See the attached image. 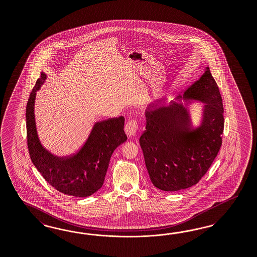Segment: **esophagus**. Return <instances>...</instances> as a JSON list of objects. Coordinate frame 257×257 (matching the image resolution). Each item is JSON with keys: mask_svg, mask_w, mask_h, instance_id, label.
I'll return each mask as SVG.
<instances>
[{"mask_svg": "<svg viewBox=\"0 0 257 257\" xmlns=\"http://www.w3.org/2000/svg\"><path fill=\"white\" fill-rule=\"evenodd\" d=\"M138 128H139V124H138V121L136 119L129 120L125 125V133L129 138L134 137L138 131Z\"/></svg>", "mask_w": 257, "mask_h": 257, "instance_id": "1", "label": "esophagus"}]
</instances>
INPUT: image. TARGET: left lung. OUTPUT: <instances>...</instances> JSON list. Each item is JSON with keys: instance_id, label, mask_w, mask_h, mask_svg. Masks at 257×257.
<instances>
[{"instance_id": "obj_1", "label": "left lung", "mask_w": 257, "mask_h": 257, "mask_svg": "<svg viewBox=\"0 0 257 257\" xmlns=\"http://www.w3.org/2000/svg\"><path fill=\"white\" fill-rule=\"evenodd\" d=\"M200 101L201 125L192 128L189 113L182 103L161 100L145 112L146 130L140 139L152 183L164 191H178L196 185L208 171L222 143L224 128L222 99L208 67L177 100Z\"/></svg>"}]
</instances>
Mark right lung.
Listing matches in <instances>:
<instances>
[{"label": "right lung", "instance_id": "obj_1", "mask_svg": "<svg viewBox=\"0 0 257 257\" xmlns=\"http://www.w3.org/2000/svg\"><path fill=\"white\" fill-rule=\"evenodd\" d=\"M46 78L44 72L40 73L26 105L27 145L32 162L59 192L82 198L90 196L103 185L113 152L127 140L124 117L96 122L86 143L75 155L64 158L54 156L39 141L34 113L36 93Z\"/></svg>", "mask_w": 257, "mask_h": 257}]
</instances>
